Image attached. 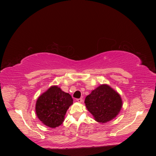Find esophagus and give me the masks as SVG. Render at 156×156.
Wrapping results in <instances>:
<instances>
[{
  "mask_svg": "<svg viewBox=\"0 0 156 156\" xmlns=\"http://www.w3.org/2000/svg\"><path fill=\"white\" fill-rule=\"evenodd\" d=\"M77 101L79 103H81L83 101V98H78L77 99Z\"/></svg>",
  "mask_w": 156,
  "mask_h": 156,
  "instance_id": "obj_1",
  "label": "esophagus"
}]
</instances>
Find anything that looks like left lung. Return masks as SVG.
Segmentation results:
<instances>
[{"instance_id": "left-lung-1", "label": "left lung", "mask_w": 156, "mask_h": 156, "mask_svg": "<svg viewBox=\"0 0 156 156\" xmlns=\"http://www.w3.org/2000/svg\"><path fill=\"white\" fill-rule=\"evenodd\" d=\"M88 111L99 122L105 123L119 114L122 102L120 95L112 88L103 84L93 90L85 98Z\"/></svg>"}]
</instances>
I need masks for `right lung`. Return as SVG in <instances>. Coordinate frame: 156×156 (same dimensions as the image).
Instances as JSON below:
<instances>
[{"label": "right lung", "mask_w": 156, "mask_h": 156, "mask_svg": "<svg viewBox=\"0 0 156 156\" xmlns=\"http://www.w3.org/2000/svg\"><path fill=\"white\" fill-rule=\"evenodd\" d=\"M73 99L68 93L56 86L51 87L38 98L36 112L38 119L47 126L55 128L62 124Z\"/></svg>", "instance_id": "add662e5"}]
</instances>
